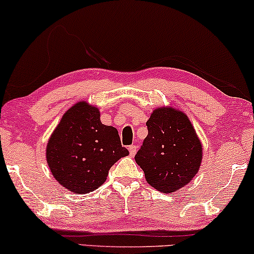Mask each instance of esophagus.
<instances>
[{"label": "esophagus", "mask_w": 254, "mask_h": 254, "mask_svg": "<svg viewBox=\"0 0 254 254\" xmlns=\"http://www.w3.org/2000/svg\"><path fill=\"white\" fill-rule=\"evenodd\" d=\"M128 150H129L130 156H135V154H136V150H137V147L134 144L129 145V147H128Z\"/></svg>", "instance_id": "34e87169"}]
</instances>
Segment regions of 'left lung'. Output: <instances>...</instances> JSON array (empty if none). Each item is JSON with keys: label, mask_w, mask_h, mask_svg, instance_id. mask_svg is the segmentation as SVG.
Masks as SVG:
<instances>
[{"label": "left lung", "mask_w": 254, "mask_h": 254, "mask_svg": "<svg viewBox=\"0 0 254 254\" xmlns=\"http://www.w3.org/2000/svg\"><path fill=\"white\" fill-rule=\"evenodd\" d=\"M144 138L135 161L156 190L172 193L189 184L200 168L202 147L185 114L156 109L147 121Z\"/></svg>", "instance_id": "obj_1"}]
</instances>
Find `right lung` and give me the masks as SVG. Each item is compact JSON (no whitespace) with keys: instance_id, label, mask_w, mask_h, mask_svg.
Returning a JSON list of instances; mask_svg holds the SVG:
<instances>
[{"instance_id":"obj_1","label":"right lung","mask_w":254,"mask_h":254,"mask_svg":"<svg viewBox=\"0 0 254 254\" xmlns=\"http://www.w3.org/2000/svg\"><path fill=\"white\" fill-rule=\"evenodd\" d=\"M128 154L116 128L100 123L99 111L85 102L64 113L46 150L54 178L76 194L98 189L114 163Z\"/></svg>"}]
</instances>
